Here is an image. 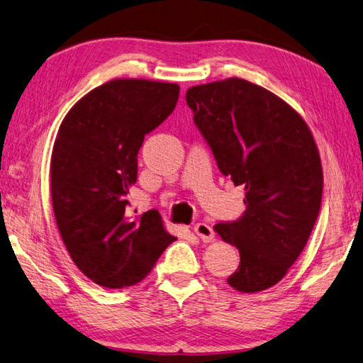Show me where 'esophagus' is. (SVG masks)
<instances>
[{
    "mask_svg": "<svg viewBox=\"0 0 363 363\" xmlns=\"http://www.w3.org/2000/svg\"><path fill=\"white\" fill-rule=\"evenodd\" d=\"M194 232L196 233V235H199L200 240H203V242H206V243L214 240V232H213V229H211V225H208V224H205V223L195 224Z\"/></svg>",
    "mask_w": 363,
    "mask_h": 363,
    "instance_id": "obj_1",
    "label": "esophagus"
}]
</instances>
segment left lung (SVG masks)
<instances>
[{"label":"left lung","mask_w":363,"mask_h":363,"mask_svg":"<svg viewBox=\"0 0 363 363\" xmlns=\"http://www.w3.org/2000/svg\"><path fill=\"white\" fill-rule=\"evenodd\" d=\"M186 101L220 173L245 187L243 216L214 225L240 253L227 284L242 293L267 290L298 259L320 211L314 136L284 99L237 77L192 86Z\"/></svg>","instance_id":"obj_1"}]
</instances>
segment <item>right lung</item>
Segmentation results:
<instances>
[{
	"label": "right lung",
	"instance_id": "obj_1",
	"mask_svg": "<svg viewBox=\"0 0 363 363\" xmlns=\"http://www.w3.org/2000/svg\"><path fill=\"white\" fill-rule=\"evenodd\" d=\"M179 84L116 78L83 96L65 115L51 155V199L60 237L86 277L106 288L145 279L174 235L157 211L133 218L147 133L168 118Z\"/></svg>",
	"mask_w": 363,
	"mask_h": 363
}]
</instances>
